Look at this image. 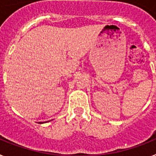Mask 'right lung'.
<instances>
[{"instance_id":"obj_1","label":"right lung","mask_w":156,"mask_h":156,"mask_svg":"<svg viewBox=\"0 0 156 156\" xmlns=\"http://www.w3.org/2000/svg\"><path fill=\"white\" fill-rule=\"evenodd\" d=\"M40 123H42V122H40Z\"/></svg>"}]
</instances>
